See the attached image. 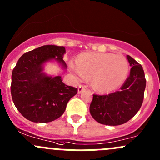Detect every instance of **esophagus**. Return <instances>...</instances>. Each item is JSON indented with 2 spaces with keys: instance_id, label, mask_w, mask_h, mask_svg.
Returning <instances> with one entry per match:
<instances>
[{
  "instance_id": "34e87169",
  "label": "esophagus",
  "mask_w": 160,
  "mask_h": 160,
  "mask_svg": "<svg viewBox=\"0 0 160 160\" xmlns=\"http://www.w3.org/2000/svg\"><path fill=\"white\" fill-rule=\"evenodd\" d=\"M83 90H85V87L80 85V86L78 87V90H77V91H78V93H81Z\"/></svg>"
}]
</instances>
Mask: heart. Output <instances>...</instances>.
Returning <instances> with one entry per match:
<instances>
[{
    "label": "heart",
    "mask_w": 160,
    "mask_h": 160,
    "mask_svg": "<svg viewBox=\"0 0 160 160\" xmlns=\"http://www.w3.org/2000/svg\"><path fill=\"white\" fill-rule=\"evenodd\" d=\"M70 70L80 79L92 77V87L101 93L117 89L128 75L129 65L126 58L113 53L87 52L79 56L77 65Z\"/></svg>",
    "instance_id": "1"
}]
</instances>
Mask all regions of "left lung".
<instances>
[{
  "label": "left lung",
  "mask_w": 160,
  "mask_h": 160,
  "mask_svg": "<svg viewBox=\"0 0 160 160\" xmlns=\"http://www.w3.org/2000/svg\"><path fill=\"white\" fill-rule=\"evenodd\" d=\"M130 75L120 90L108 95L93 94L90 112L95 121L106 125H119L134 117L141 108L146 80L142 67L127 56Z\"/></svg>",
  "instance_id": "8db88e82"
}]
</instances>
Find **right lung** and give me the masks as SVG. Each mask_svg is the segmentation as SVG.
Segmentation results:
<instances>
[{
  "label": "right lung",
  "instance_id": "add662e5",
  "mask_svg": "<svg viewBox=\"0 0 160 160\" xmlns=\"http://www.w3.org/2000/svg\"><path fill=\"white\" fill-rule=\"evenodd\" d=\"M63 46L46 45L22 55L11 75V93L16 108L33 122H52L64 113L70 98L77 89L67 86L60 76L44 72V65L55 60L67 69Z\"/></svg>",
  "mask_w": 160,
  "mask_h": 160
}]
</instances>
